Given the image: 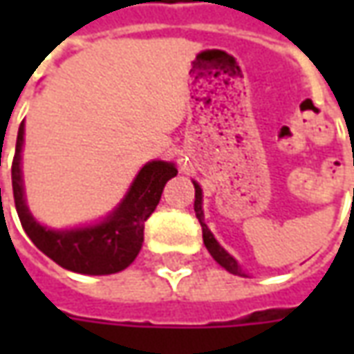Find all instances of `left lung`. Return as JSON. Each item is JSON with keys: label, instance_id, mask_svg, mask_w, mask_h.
<instances>
[{"label": "left lung", "instance_id": "8db88e82", "mask_svg": "<svg viewBox=\"0 0 354 354\" xmlns=\"http://www.w3.org/2000/svg\"><path fill=\"white\" fill-rule=\"evenodd\" d=\"M193 185H195V205H193V207H195V216H197L201 227H203V241H205L207 250L210 252V256L225 269V271H230V273L233 274H239V277H248V274L241 269L237 260H235L227 250H223V246H220V243L216 241L214 235H212V231L208 230V225L205 223V212H203V189H201V185L197 184L195 180H193Z\"/></svg>", "mask_w": 354, "mask_h": 354}]
</instances>
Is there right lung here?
Listing matches in <instances>:
<instances>
[{
    "label": "right lung",
    "instance_id": "add662e5",
    "mask_svg": "<svg viewBox=\"0 0 354 354\" xmlns=\"http://www.w3.org/2000/svg\"><path fill=\"white\" fill-rule=\"evenodd\" d=\"M24 121L19 127L11 178L15 207L32 243L50 260L73 273L111 274L131 266L144 243V223L159 205L165 184L178 174L176 165L169 161L146 162L132 180L123 201L102 222L73 230H53L37 222L26 205L20 167Z\"/></svg>",
    "mask_w": 354,
    "mask_h": 354
}]
</instances>
